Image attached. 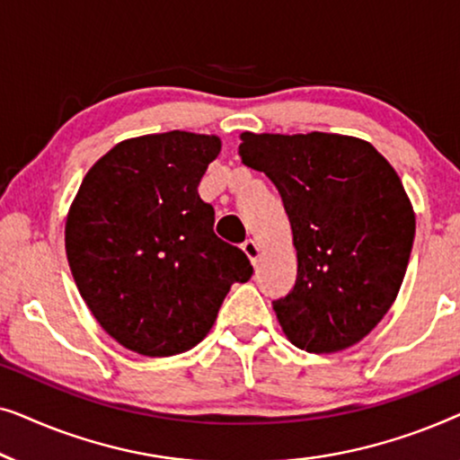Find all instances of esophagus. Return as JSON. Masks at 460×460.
<instances>
[{
    "label": "esophagus",
    "mask_w": 460,
    "mask_h": 460,
    "mask_svg": "<svg viewBox=\"0 0 460 460\" xmlns=\"http://www.w3.org/2000/svg\"><path fill=\"white\" fill-rule=\"evenodd\" d=\"M243 251L247 253V257L253 263L260 261V247H257V243L253 241V238H249V241L243 243Z\"/></svg>",
    "instance_id": "1"
}]
</instances>
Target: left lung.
<instances>
[{"mask_svg": "<svg viewBox=\"0 0 460 460\" xmlns=\"http://www.w3.org/2000/svg\"><path fill=\"white\" fill-rule=\"evenodd\" d=\"M243 163L279 188L297 280L272 301L293 345L331 354L360 341L398 297L414 241L404 186L368 142L349 136H241Z\"/></svg>", "mask_w": 460, "mask_h": 460, "instance_id": "obj_1", "label": "left lung"}]
</instances>
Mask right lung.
<instances>
[{
	"label": "right lung",
	"instance_id": "obj_1",
	"mask_svg": "<svg viewBox=\"0 0 460 460\" xmlns=\"http://www.w3.org/2000/svg\"><path fill=\"white\" fill-rule=\"evenodd\" d=\"M222 142L190 131L142 136L109 150L81 181L65 244L81 297L136 354L190 349L216 323L249 257L213 232L199 181Z\"/></svg>",
	"mask_w": 460,
	"mask_h": 460
}]
</instances>
